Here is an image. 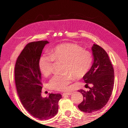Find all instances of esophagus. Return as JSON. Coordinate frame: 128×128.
Returning <instances> with one entry per match:
<instances>
[{"instance_id":"obj_1","label":"esophagus","mask_w":128,"mask_h":128,"mask_svg":"<svg viewBox=\"0 0 128 128\" xmlns=\"http://www.w3.org/2000/svg\"><path fill=\"white\" fill-rule=\"evenodd\" d=\"M72 94V92H64V93H63V96H65V95H68V96H70L71 95V94Z\"/></svg>"}]
</instances>
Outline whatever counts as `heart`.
<instances>
[{
  "label": "heart",
  "instance_id": "1",
  "mask_svg": "<svg viewBox=\"0 0 128 128\" xmlns=\"http://www.w3.org/2000/svg\"><path fill=\"white\" fill-rule=\"evenodd\" d=\"M54 61H62L64 64L63 72L56 74L50 79V88L59 91L66 90L73 78L84 76L92 64V54L74 44H60L52 49L50 55H42L40 58L38 66L42 74L48 76L51 73Z\"/></svg>",
  "mask_w": 128,
  "mask_h": 128
}]
</instances>
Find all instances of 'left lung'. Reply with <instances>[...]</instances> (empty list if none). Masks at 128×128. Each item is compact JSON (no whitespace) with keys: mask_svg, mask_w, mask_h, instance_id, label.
<instances>
[{"mask_svg":"<svg viewBox=\"0 0 128 128\" xmlns=\"http://www.w3.org/2000/svg\"><path fill=\"white\" fill-rule=\"evenodd\" d=\"M93 63L88 72L83 77L86 84H92L88 91L80 90L83 101L78 106L80 111L92 113L106 104L112 92L114 71L111 61L104 49L97 44L92 47Z\"/></svg>","mask_w":128,"mask_h":128,"instance_id":"left-lung-1","label":"left lung"}]
</instances>
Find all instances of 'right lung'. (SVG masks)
Returning <instances> with one entry per match:
<instances>
[{"label":"right lung","instance_id":"obj_1","mask_svg":"<svg viewBox=\"0 0 128 128\" xmlns=\"http://www.w3.org/2000/svg\"><path fill=\"white\" fill-rule=\"evenodd\" d=\"M47 41L32 42L26 45L17 58L14 68L15 83L19 98L25 109L40 120L52 118L58 111L60 94L41 96V73L38 61Z\"/></svg>","mask_w":128,"mask_h":128}]
</instances>
